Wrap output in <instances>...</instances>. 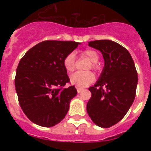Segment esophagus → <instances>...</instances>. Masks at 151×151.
<instances>
[{"mask_svg": "<svg viewBox=\"0 0 151 151\" xmlns=\"http://www.w3.org/2000/svg\"><path fill=\"white\" fill-rule=\"evenodd\" d=\"M77 90H78V93H81V92L83 91L82 88H77Z\"/></svg>", "mask_w": 151, "mask_h": 151, "instance_id": "esophagus-1", "label": "esophagus"}]
</instances>
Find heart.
<instances>
[{"instance_id": "1", "label": "heart", "mask_w": 151, "mask_h": 151, "mask_svg": "<svg viewBox=\"0 0 151 151\" xmlns=\"http://www.w3.org/2000/svg\"><path fill=\"white\" fill-rule=\"evenodd\" d=\"M82 55L84 56L87 57L88 59L92 62L91 65L88 66V69H89L90 67H92L94 70L99 69V65L97 63V62L99 60V54L97 53L96 51L93 50V49H87L83 52ZM63 66L68 73H72L73 71H74L76 68V63L75 55L73 52L68 54L64 58ZM70 80V83L72 85H76L77 87L84 88L94 81L95 75L93 74V73L90 72V71L77 72L71 76Z\"/></svg>"}]
</instances>
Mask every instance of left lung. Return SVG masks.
<instances>
[{
	"label": "left lung",
	"mask_w": 151,
	"mask_h": 151,
	"mask_svg": "<svg viewBox=\"0 0 151 151\" xmlns=\"http://www.w3.org/2000/svg\"><path fill=\"white\" fill-rule=\"evenodd\" d=\"M100 51L104 66L87 103V112L95 124L110 128L124 117L133 103L138 74L131 55L123 46L110 40L89 41ZM104 88L103 89L102 88Z\"/></svg>",
	"instance_id": "1"
}]
</instances>
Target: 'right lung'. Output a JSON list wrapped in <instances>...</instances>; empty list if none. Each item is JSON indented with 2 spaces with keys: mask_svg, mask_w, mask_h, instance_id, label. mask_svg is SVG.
I'll return each mask as SVG.
<instances>
[{
  "mask_svg": "<svg viewBox=\"0 0 151 151\" xmlns=\"http://www.w3.org/2000/svg\"><path fill=\"white\" fill-rule=\"evenodd\" d=\"M75 41H45L25 54L16 70L15 85L22 111L34 124L52 127L63 119L78 91L63 88L70 81L63 59L78 47Z\"/></svg>",
  "mask_w": 151,
  "mask_h": 151,
  "instance_id": "1",
  "label": "right lung"
}]
</instances>
